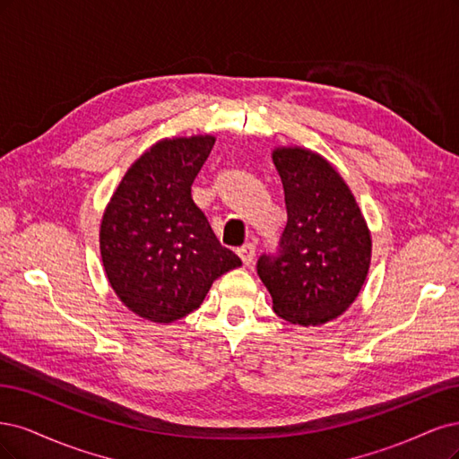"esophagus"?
<instances>
[{
  "mask_svg": "<svg viewBox=\"0 0 459 459\" xmlns=\"http://www.w3.org/2000/svg\"><path fill=\"white\" fill-rule=\"evenodd\" d=\"M238 255H240V259L244 261V264H249L251 261H254V257H255V246L251 244V242L240 246V247H238Z\"/></svg>",
  "mask_w": 459,
  "mask_h": 459,
  "instance_id": "esophagus-1",
  "label": "esophagus"
}]
</instances>
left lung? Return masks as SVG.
<instances>
[{
    "mask_svg": "<svg viewBox=\"0 0 459 459\" xmlns=\"http://www.w3.org/2000/svg\"><path fill=\"white\" fill-rule=\"evenodd\" d=\"M288 221L278 247L257 259L274 313L299 326H320L357 299L372 240L349 186L322 156L278 149Z\"/></svg>",
    "mask_w": 459,
    "mask_h": 459,
    "instance_id": "obj_1",
    "label": "left lung"
}]
</instances>
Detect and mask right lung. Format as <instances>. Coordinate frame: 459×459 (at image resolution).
Returning a JSON list of instances; mask_svg holds the SVG:
<instances>
[{"label": "right lung", "mask_w": 459, "mask_h": 459, "mask_svg": "<svg viewBox=\"0 0 459 459\" xmlns=\"http://www.w3.org/2000/svg\"><path fill=\"white\" fill-rule=\"evenodd\" d=\"M213 144L210 135L160 141L129 168L102 217L110 286L143 318L168 324L186 316L215 278L242 264L192 200Z\"/></svg>", "instance_id": "right-lung-1"}]
</instances>
